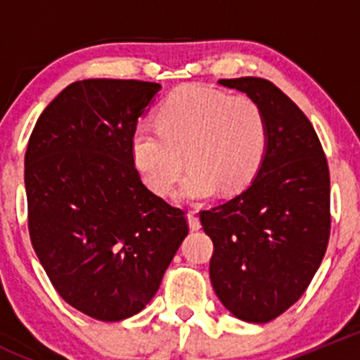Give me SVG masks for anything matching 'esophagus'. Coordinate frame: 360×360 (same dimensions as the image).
<instances>
[{
    "instance_id": "esophagus-1",
    "label": "esophagus",
    "mask_w": 360,
    "mask_h": 360,
    "mask_svg": "<svg viewBox=\"0 0 360 360\" xmlns=\"http://www.w3.org/2000/svg\"><path fill=\"white\" fill-rule=\"evenodd\" d=\"M188 224H190V228L193 231H197V230H200V219H198V216H197V212H195V210H191V212H188Z\"/></svg>"
}]
</instances>
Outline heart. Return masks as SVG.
<instances>
[{
	"label": "heart",
	"instance_id": "obj_1",
	"mask_svg": "<svg viewBox=\"0 0 360 360\" xmlns=\"http://www.w3.org/2000/svg\"><path fill=\"white\" fill-rule=\"evenodd\" d=\"M158 127L139 125L130 155L141 179L167 195L184 169L190 172L176 191L177 200L238 193L261 169L268 150V122L259 104L221 90L186 85L162 103Z\"/></svg>",
	"mask_w": 360,
	"mask_h": 360
}]
</instances>
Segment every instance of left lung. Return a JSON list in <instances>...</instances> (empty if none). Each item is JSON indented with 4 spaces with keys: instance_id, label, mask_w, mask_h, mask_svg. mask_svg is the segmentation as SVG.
<instances>
[{
    "instance_id": "obj_1",
    "label": "left lung",
    "mask_w": 360,
    "mask_h": 360,
    "mask_svg": "<svg viewBox=\"0 0 360 360\" xmlns=\"http://www.w3.org/2000/svg\"><path fill=\"white\" fill-rule=\"evenodd\" d=\"M219 85L259 104L270 137L248 190L200 212L214 244L210 282L235 317L263 324L300 300L328 249V160L310 120L274 83L245 76Z\"/></svg>"
}]
</instances>
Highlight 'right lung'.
I'll list each match as a JSON object with an SVG mask.
<instances>
[{
  "instance_id": "1",
  "label": "right lung",
  "mask_w": 360,
  "mask_h": 360,
  "mask_svg": "<svg viewBox=\"0 0 360 360\" xmlns=\"http://www.w3.org/2000/svg\"><path fill=\"white\" fill-rule=\"evenodd\" d=\"M160 89L137 79L75 82L29 137L32 248L60 297L97 321L139 314L188 235L184 210L144 186L130 155L137 122Z\"/></svg>"
}]
</instances>
